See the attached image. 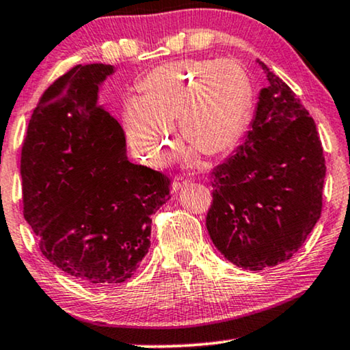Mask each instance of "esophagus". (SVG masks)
Here are the masks:
<instances>
[{
	"label": "esophagus",
	"instance_id": "1",
	"mask_svg": "<svg viewBox=\"0 0 350 350\" xmlns=\"http://www.w3.org/2000/svg\"><path fill=\"white\" fill-rule=\"evenodd\" d=\"M186 185H188V181H186L185 178H181V176H175V180L172 181V191L176 193V191H180Z\"/></svg>",
	"mask_w": 350,
	"mask_h": 350
}]
</instances>
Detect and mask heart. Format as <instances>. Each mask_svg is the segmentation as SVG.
Here are the masks:
<instances>
[{
    "label": "heart",
    "mask_w": 350,
    "mask_h": 350,
    "mask_svg": "<svg viewBox=\"0 0 350 350\" xmlns=\"http://www.w3.org/2000/svg\"><path fill=\"white\" fill-rule=\"evenodd\" d=\"M140 100L126 108L129 140L148 161L169 159L172 129L178 119L183 140L205 156L236 146L245 131L252 84L236 60L188 59L148 71L138 84Z\"/></svg>",
    "instance_id": "obj_1"
}]
</instances>
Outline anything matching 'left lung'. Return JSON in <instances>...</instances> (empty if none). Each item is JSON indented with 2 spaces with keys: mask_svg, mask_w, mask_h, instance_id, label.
<instances>
[{
  "mask_svg": "<svg viewBox=\"0 0 350 350\" xmlns=\"http://www.w3.org/2000/svg\"><path fill=\"white\" fill-rule=\"evenodd\" d=\"M261 89L245 140L212 172L207 229L243 269L290 260L322 213L325 157L317 127L293 90L262 62Z\"/></svg>",
  "mask_w": 350,
  "mask_h": 350,
  "instance_id": "left-lung-1",
  "label": "left lung"
}]
</instances>
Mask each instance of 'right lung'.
Segmentation results:
<instances>
[{
	"label": "right lung",
	"mask_w": 350,
	"mask_h": 350,
	"mask_svg": "<svg viewBox=\"0 0 350 350\" xmlns=\"http://www.w3.org/2000/svg\"><path fill=\"white\" fill-rule=\"evenodd\" d=\"M114 66L76 65L33 109L22 146L23 217L52 265L84 284L135 274L150 248L151 215L170 199V178L127 159L126 135L100 107Z\"/></svg>",
	"instance_id": "right-lung-1"
}]
</instances>
